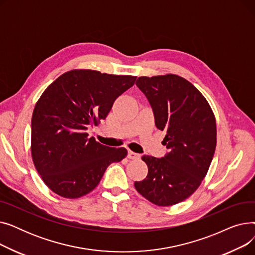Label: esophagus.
<instances>
[{
    "label": "esophagus",
    "mask_w": 255,
    "mask_h": 255,
    "mask_svg": "<svg viewBox=\"0 0 255 255\" xmlns=\"http://www.w3.org/2000/svg\"><path fill=\"white\" fill-rule=\"evenodd\" d=\"M127 157H128L129 159L135 160V159H139V158H140V155H139V154H137V153L132 152V151H128V155H127Z\"/></svg>",
    "instance_id": "34e87169"
}]
</instances>
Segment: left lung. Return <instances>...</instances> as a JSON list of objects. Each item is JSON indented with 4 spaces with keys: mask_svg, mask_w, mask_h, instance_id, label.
<instances>
[{
    "mask_svg": "<svg viewBox=\"0 0 255 255\" xmlns=\"http://www.w3.org/2000/svg\"><path fill=\"white\" fill-rule=\"evenodd\" d=\"M135 85L148 99L156 127L165 131L162 158L142 156L146 178L135 189L159 207L188 198L206 177L216 149V120L206 98L191 83L175 75L138 77Z\"/></svg>",
    "mask_w": 255,
    "mask_h": 255,
    "instance_id": "1",
    "label": "left lung"
}]
</instances>
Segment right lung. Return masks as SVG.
<instances>
[{"label": "right lung", "instance_id": "1", "mask_svg": "<svg viewBox=\"0 0 255 255\" xmlns=\"http://www.w3.org/2000/svg\"><path fill=\"white\" fill-rule=\"evenodd\" d=\"M136 77L95 70H72L58 77L35 105L31 122V152L35 167L48 188L77 198L96 188L111 163L127 155L111 148L87 130L97 126L115 100Z\"/></svg>", "mask_w": 255, "mask_h": 255}]
</instances>
